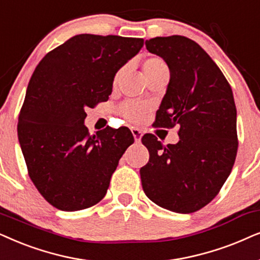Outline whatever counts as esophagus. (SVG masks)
I'll list each match as a JSON object with an SVG mask.
<instances>
[{"instance_id": "obj_1", "label": "esophagus", "mask_w": 260, "mask_h": 260, "mask_svg": "<svg viewBox=\"0 0 260 260\" xmlns=\"http://www.w3.org/2000/svg\"><path fill=\"white\" fill-rule=\"evenodd\" d=\"M131 131H132V134L134 137V140H136V143H140L141 137H143V132H141L139 128H136V127H133Z\"/></svg>"}]
</instances>
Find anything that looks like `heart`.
Instances as JSON below:
<instances>
[{
	"label": "heart",
	"instance_id": "1",
	"mask_svg": "<svg viewBox=\"0 0 260 260\" xmlns=\"http://www.w3.org/2000/svg\"><path fill=\"white\" fill-rule=\"evenodd\" d=\"M161 70H168V67H166V63L161 59L160 57L152 55V57H148L144 60L143 71H144L145 77H148V76L153 75L155 72L161 71ZM117 77H119V74H117V76L115 77V82ZM120 112L124 117H126V119H128L129 121H133V122H140V121H143L144 117L146 116L147 107L140 102L128 101V102H124L123 105L121 106Z\"/></svg>",
	"mask_w": 260,
	"mask_h": 260
}]
</instances>
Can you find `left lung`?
<instances>
[{
  "label": "left lung",
  "instance_id": "8db88e82",
  "mask_svg": "<svg viewBox=\"0 0 260 260\" xmlns=\"http://www.w3.org/2000/svg\"><path fill=\"white\" fill-rule=\"evenodd\" d=\"M145 45L170 70L154 124H178L179 140L164 146L153 134H145L141 141L150 159L140 169L141 184L148 199L161 208L193 213L217 195L235 161L233 92L219 67L189 38L157 37Z\"/></svg>",
  "mask_w": 260,
  "mask_h": 260
}]
</instances>
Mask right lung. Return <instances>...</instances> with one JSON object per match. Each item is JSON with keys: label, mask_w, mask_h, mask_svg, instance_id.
Masks as SVG:
<instances>
[{"label": "right lung", "mask_w": 260, "mask_h": 260, "mask_svg": "<svg viewBox=\"0 0 260 260\" xmlns=\"http://www.w3.org/2000/svg\"><path fill=\"white\" fill-rule=\"evenodd\" d=\"M143 45L141 38L78 34L48 52L34 70L17 137L30 179L57 209L76 212L99 203L133 144L127 127L90 136L85 109L109 99L116 72Z\"/></svg>", "instance_id": "right-lung-1"}]
</instances>
